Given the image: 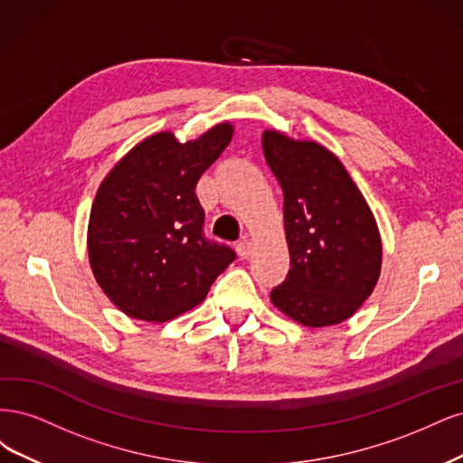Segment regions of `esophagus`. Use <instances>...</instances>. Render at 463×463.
<instances>
[{
	"mask_svg": "<svg viewBox=\"0 0 463 463\" xmlns=\"http://www.w3.org/2000/svg\"><path fill=\"white\" fill-rule=\"evenodd\" d=\"M236 251H238V256H241L242 260H246V258L251 256L253 246H251V242L248 241V238H242V241L236 244Z\"/></svg>",
	"mask_w": 463,
	"mask_h": 463,
	"instance_id": "1",
	"label": "esophagus"
}]
</instances>
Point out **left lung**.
<instances>
[{"instance_id":"obj_1","label":"left lung","mask_w":463,"mask_h":463,"mask_svg":"<svg viewBox=\"0 0 463 463\" xmlns=\"http://www.w3.org/2000/svg\"><path fill=\"white\" fill-rule=\"evenodd\" d=\"M285 194L290 269L271 302L306 326L346 321L377 285L381 236L367 202L335 154L277 130L261 137Z\"/></svg>"}]
</instances>
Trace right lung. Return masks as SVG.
<instances>
[{
  "mask_svg": "<svg viewBox=\"0 0 463 463\" xmlns=\"http://www.w3.org/2000/svg\"><path fill=\"white\" fill-rule=\"evenodd\" d=\"M231 138L229 123L186 144L171 132L154 134L101 183L88 256L98 285L127 316L157 323L181 316L236 260L231 246L205 238L196 196L200 176Z\"/></svg>",
  "mask_w": 463,
  "mask_h": 463,
  "instance_id": "add662e5",
  "label": "right lung"
}]
</instances>
